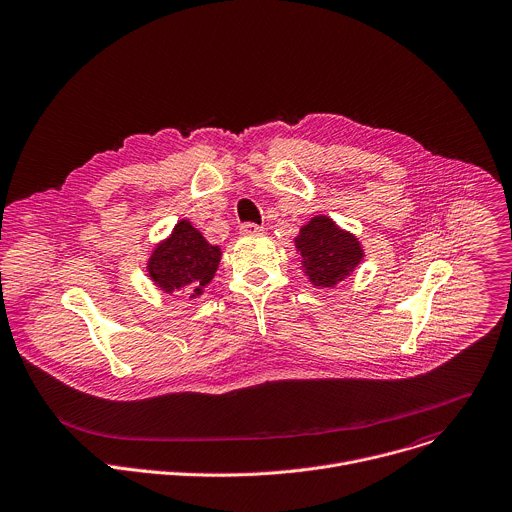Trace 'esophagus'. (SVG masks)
<instances>
[{"instance_id": "obj_1", "label": "esophagus", "mask_w": 512, "mask_h": 512, "mask_svg": "<svg viewBox=\"0 0 512 512\" xmlns=\"http://www.w3.org/2000/svg\"><path fill=\"white\" fill-rule=\"evenodd\" d=\"M239 233H241L243 237H257V235L263 233V227H259V225H255V223H243V225L239 227Z\"/></svg>"}]
</instances>
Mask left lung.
Here are the masks:
<instances>
[{
	"instance_id": "left-lung-1",
	"label": "left lung",
	"mask_w": 512,
	"mask_h": 512,
	"mask_svg": "<svg viewBox=\"0 0 512 512\" xmlns=\"http://www.w3.org/2000/svg\"><path fill=\"white\" fill-rule=\"evenodd\" d=\"M295 249L307 279L317 287H335L352 275L364 259L362 243L356 235L339 227L325 215H315L299 229Z\"/></svg>"
}]
</instances>
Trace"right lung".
<instances>
[{
    "instance_id": "add662e5",
    "label": "right lung",
    "mask_w": 512,
    "mask_h": 512,
    "mask_svg": "<svg viewBox=\"0 0 512 512\" xmlns=\"http://www.w3.org/2000/svg\"><path fill=\"white\" fill-rule=\"evenodd\" d=\"M221 255L219 245H211L189 219H181L152 249L146 273L162 293L183 291L197 297L213 281Z\"/></svg>"
}]
</instances>
